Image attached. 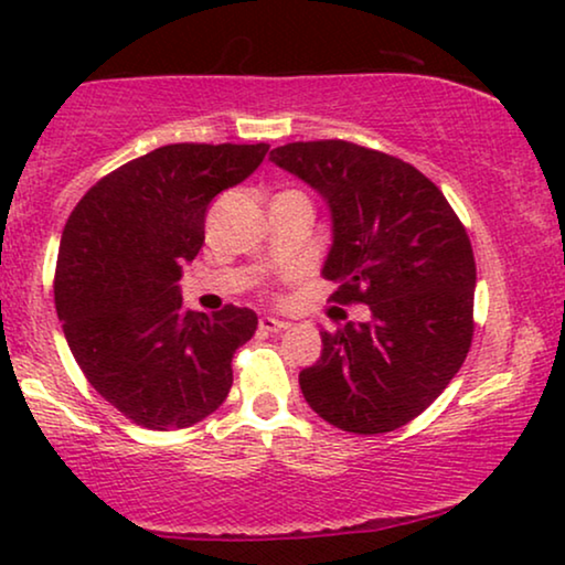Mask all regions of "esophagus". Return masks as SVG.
Returning <instances> with one entry per match:
<instances>
[{
  "mask_svg": "<svg viewBox=\"0 0 565 565\" xmlns=\"http://www.w3.org/2000/svg\"><path fill=\"white\" fill-rule=\"evenodd\" d=\"M288 327H290V323L277 319V316H262V319H259V329L269 331V334H277V331H285Z\"/></svg>",
  "mask_w": 565,
  "mask_h": 565,
  "instance_id": "34e87169",
  "label": "esophagus"
}]
</instances>
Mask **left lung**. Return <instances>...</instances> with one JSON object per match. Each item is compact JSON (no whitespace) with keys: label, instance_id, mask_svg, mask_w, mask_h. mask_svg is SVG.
<instances>
[{"label":"left lung","instance_id":"8db88e82","mask_svg":"<svg viewBox=\"0 0 565 565\" xmlns=\"http://www.w3.org/2000/svg\"><path fill=\"white\" fill-rule=\"evenodd\" d=\"M273 164L319 192L331 215L321 275L367 321L321 331L303 398L354 435L393 431L447 388L473 337L476 262L443 192L406 161L347 141L277 146Z\"/></svg>","mask_w":565,"mask_h":565}]
</instances>
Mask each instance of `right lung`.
Here are the masks:
<instances>
[{
  "label": "right lung",
  "mask_w": 565,
  "mask_h": 565,
  "mask_svg": "<svg viewBox=\"0 0 565 565\" xmlns=\"http://www.w3.org/2000/svg\"><path fill=\"white\" fill-rule=\"evenodd\" d=\"M267 143H169L99 180L68 215L56 262L61 329L99 396L146 429L203 422L226 401L231 358L257 331L252 308L182 306V265L205 242L218 192Z\"/></svg>",
  "instance_id": "obj_1"
}]
</instances>
